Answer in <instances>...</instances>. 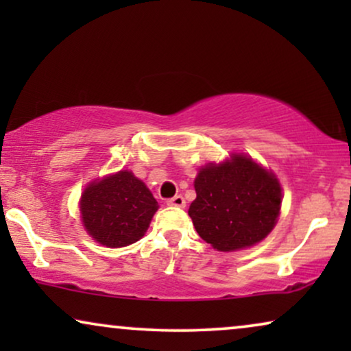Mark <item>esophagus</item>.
<instances>
[{
  "label": "esophagus",
  "mask_w": 351,
  "mask_h": 351,
  "mask_svg": "<svg viewBox=\"0 0 351 351\" xmlns=\"http://www.w3.org/2000/svg\"><path fill=\"white\" fill-rule=\"evenodd\" d=\"M167 206H172V208H185V199L182 195H176L174 198L167 199Z\"/></svg>",
  "instance_id": "34e87169"
}]
</instances>
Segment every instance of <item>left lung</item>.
<instances>
[{"instance_id":"obj_1","label":"left lung","mask_w":351,"mask_h":351,"mask_svg":"<svg viewBox=\"0 0 351 351\" xmlns=\"http://www.w3.org/2000/svg\"><path fill=\"white\" fill-rule=\"evenodd\" d=\"M189 215L196 232L217 251L232 252L261 243L278 222L281 185L251 156L209 162L195 179Z\"/></svg>"}]
</instances>
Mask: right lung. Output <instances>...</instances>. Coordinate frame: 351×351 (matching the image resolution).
Masks as SVG:
<instances>
[{"instance_id":"add662e5","label":"right lung","mask_w":351,"mask_h":351,"mask_svg":"<svg viewBox=\"0 0 351 351\" xmlns=\"http://www.w3.org/2000/svg\"><path fill=\"white\" fill-rule=\"evenodd\" d=\"M156 199L131 171L94 180L81 195V220L90 237L107 247H124L145 234Z\"/></svg>"}]
</instances>
